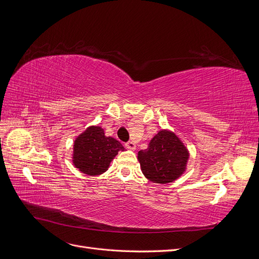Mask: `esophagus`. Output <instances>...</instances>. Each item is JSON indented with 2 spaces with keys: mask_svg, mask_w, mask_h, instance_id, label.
<instances>
[{
  "mask_svg": "<svg viewBox=\"0 0 259 259\" xmlns=\"http://www.w3.org/2000/svg\"><path fill=\"white\" fill-rule=\"evenodd\" d=\"M125 147L130 149V150H135V149H136V145H135V143H133V142H127L126 144H125Z\"/></svg>",
  "mask_w": 259,
  "mask_h": 259,
  "instance_id": "34e87169",
  "label": "esophagus"
}]
</instances>
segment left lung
Returning a JSON list of instances; mask_svg holds the SVG:
<instances>
[{
    "mask_svg": "<svg viewBox=\"0 0 259 259\" xmlns=\"http://www.w3.org/2000/svg\"><path fill=\"white\" fill-rule=\"evenodd\" d=\"M189 152L173 132L160 131L145 150L138 152L143 174L155 184L174 182L186 169Z\"/></svg>",
    "mask_w": 259,
    "mask_h": 259,
    "instance_id": "left-lung-1",
    "label": "left lung"
}]
</instances>
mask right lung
Returning <instances> with one entry per match:
<instances>
[{"label":"right lung","instance_id":"add662e5","mask_svg":"<svg viewBox=\"0 0 259 259\" xmlns=\"http://www.w3.org/2000/svg\"><path fill=\"white\" fill-rule=\"evenodd\" d=\"M120 150L124 151L120 142L107 137L100 126H91L74 140L72 162L84 174L100 175L108 169Z\"/></svg>","mask_w":259,"mask_h":259}]
</instances>
